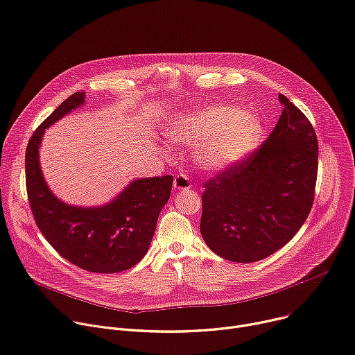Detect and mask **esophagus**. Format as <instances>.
I'll use <instances>...</instances> for the list:
<instances>
[{
  "label": "esophagus",
  "instance_id": "obj_1",
  "mask_svg": "<svg viewBox=\"0 0 355 355\" xmlns=\"http://www.w3.org/2000/svg\"><path fill=\"white\" fill-rule=\"evenodd\" d=\"M173 187H174V189H177V191H184V189H189V180L187 178V175H184V174H178L175 178H174V181H173Z\"/></svg>",
  "mask_w": 355,
  "mask_h": 355
}]
</instances>
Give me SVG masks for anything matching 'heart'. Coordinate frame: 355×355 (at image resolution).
Listing matches in <instances>:
<instances>
[{"label": "heart", "instance_id": "1", "mask_svg": "<svg viewBox=\"0 0 355 355\" xmlns=\"http://www.w3.org/2000/svg\"><path fill=\"white\" fill-rule=\"evenodd\" d=\"M166 133L177 144L196 146V161L205 171H222L245 158L261 140L262 123L231 106H209L177 113Z\"/></svg>", "mask_w": 355, "mask_h": 355}]
</instances>
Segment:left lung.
<instances>
[{"mask_svg": "<svg viewBox=\"0 0 355 355\" xmlns=\"http://www.w3.org/2000/svg\"><path fill=\"white\" fill-rule=\"evenodd\" d=\"M273 132L241 164L205 182L200 231L231 262L262 261L292 239L309 216L318 143L309 119L286 96Z\"/></svg>", "mask_w": 355, "mask_h": 355, "instance_id": "left-lung-1", "label": "left lung"}]
</instances>
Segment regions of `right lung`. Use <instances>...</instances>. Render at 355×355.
I'll use <instances>...</instances> for the list:
<instances>
[{
    "instance_id": "1",
    "label": "right lung",
    "mask_w": 355,
    "mask_h": 355,
    "mask_svg": "<svg viewBox=\"0 0 355 355\" xmlns=\"http://www.w3.org/2000/svg\"><path fill=\"white\" fill-rule=\"evenodd\" d=\"M85 92L63 101L32 135L25 153L26 192L38 228L71 263L94 273H117L137 265L147 253L157 219L167 204L173 177L136 178L101 207H76L59 200L41 168L45 130L85 105Z\"/></svg>"
}]
</instances>
